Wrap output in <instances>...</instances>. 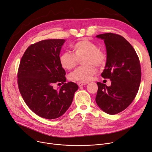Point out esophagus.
<instances>
[{
	"label": "esophagus",
	"mask_w": 152,
	"mask_h": 152,
	"mask_svg": "<svg viewBox=\"0 0 152 152\" xmlns=\"http://www.w3.org/2000/svg\"><path fill=\"white\" fill-rule=\"evenodd\" d=\"M87 84H88V82H83V81H80V82H79V83H78V85L80 87H81V86H82L85 85H87Z\"/></svg>",
	"instance_id": "obj_1"
}]
</instances>
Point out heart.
Returning <instances> with one entry per match:
<instances>
[{"instance_id": "heart-1", "label": "heart", "mask_w": 152, "mask_h": 152, "mask_svg": "<svg viewBox=\"0 0 152 152\" xmlns=\"http://www.w3.org/2000/svg\"><path fill=\"white\" fill-rule=\"evenodd\" d=\"M71 49L73 53L64 51L60 55L61 66L66 70H71L78 64L81 58V63L84 65L78 67L69 75L70 80L88 81L96 72L94 65L102 67L105 63V54L98 49L96 44L89 40L78 41L71 46Z\"/></svg>"}]
</instances>
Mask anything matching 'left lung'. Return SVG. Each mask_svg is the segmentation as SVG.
<instances>
[{
    "mask_svg": "<svg viewBox=\"0 0 152 152\" xmlns=\"http://www.w3.org/2000/svg\"><path fill=\"white\" fill-rule=\"evenodd\" d=\"M104 41L107 62L101 75L111 81L110 86L97 82L96 102L109 114L125 110L135 98L141 80L139 59L133 46L123 37L108 33L97 35Z\"/></svg>",
    "mask_w": 152,
    "mask_h": 152,
    "instance_id": "8db88e82",
    "label": "left lung"
}]
</instances>
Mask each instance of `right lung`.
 Listing matches in <instances>:
<instances>
[{"instance_id":"obj_1","label":"right lung","mask_w":152,"mask_h":152,"mask_svg":"<svg viewBox=\"0 0 152 152\" xmlns=\"http://www.w3.org/2000/svg\"><path fill=\"white\" fill-rule=\"evenodd\" d=\"M64 39H46L31 44L20 62L18 83L28 108L47 119L61 116L71 106L78 85L66 83V72L60 63ZM56 83L64 85L55 90Z\"/></svg>"}]
</instances>
